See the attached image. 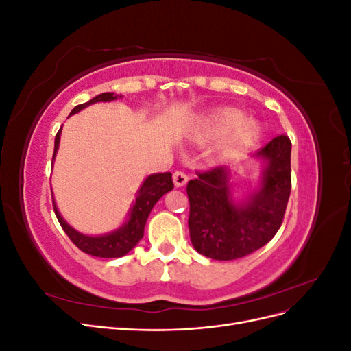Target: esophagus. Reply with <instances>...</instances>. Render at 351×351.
Instances as JSON below:
<instances>
[{"label": "esophagus", "mask_w": 351, "mask_h": 351, "mask_svg": "<svg viewBox=\"0 0 351 351\" xmlns=\"http://www.w3.org/2000/svg\"><path fill=\"white\" fill-rule=\"evenodd\" d=\"M173 180H174L176 187H183V186L187 183L189 177H187L186 173H183V171H176V173L173 174Z\"/></svg>", "instance_id": "1"}]
</instances>
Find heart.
Wrapping results in <instances>:
<instances>
[{
  "label": "heart",
  "instance_id": "1",
  "mask_svg": "<svg viewBox=\"0 0 351 351\" xmlns=\"http://www.w3.org/2000/svg\"><path fill=\"white\" fill-rule=\"evenodd\" d=\"M261 132V124L252 119L243 120L240 110L219 108L205 117L196 132V137L200 141H209L227 134L222 142V154H234L253 145Z\"/></svg>",
  "mask_w": 351,
  "mask_h": 351
}]
</instances>
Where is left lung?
Segmentation results:
<instances>
[{
  "instance_id": "1",
  "label": "left lung",
  "mask_w": 351,
  "mask_h": 351,
  "mask_svg": "<svg viewBox=\"0 0 351 351\" xmlns=\"http://www.w3.org/2000/svg\"><path fill=\"white\" fill-rule=\"evenodd\" d=\"M267 165L261 187L236 204L230 169L210 168L187 183L189 231L193 247L206 258L232 261L256 252L280 230L291 192V142L274 137L254 154Z\"/></svg>"
}]
</instances>
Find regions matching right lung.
I'll return each mask as SVG.
<instances>
[{
    "label": "right lung",
    "instance_id": "1",
    "mask_svg": "<svg viewBox=\"0 0 351 351\" xmlns=\"http://www.w3.org/2000/svg\"><path fill=\"white\" fill-rule=\"evenodd\" d=\"M117 98L119 97L114 95L112 92L101 93V95H98V97L92 98L89 102H84V104L77 105V107H74L71 110L70 115L79 112L83 108H86L90 104L110 102ZM60 136H61V129L58 130V133L56 136L54 155H52V161L56 159V154L58 151ZM173 189H174V183H173L171 173L149 176L143 182L142 187L139 189V192H137L136 200L133 202V206L130 209L129 219H127L119 230L108 232V234L95 236V237L82 234V232L70 227L60 215L54 199H52V202H54V212H56L60 226L62 227V230L66 231L69 239L74 244H76V246L82 252L92 254V256H97V258H121V256H124V254L129 253L136 246V244L141 241V239L143 237L146 219H147V217H149L152 208L155 206V204L159 199H161L165 193H168L169 190H173Z\"/></svg>",
    "mask_w": 351,
    "mask_h": 351
}]
</instances>
